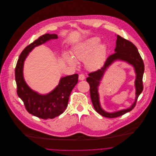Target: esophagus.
Wrapping results in <instances>:
<instances>
[{
    "instance_id": "esophagus-1",
    "label": "esophagus",
    "mask_w": 156,
    "mask_h": 156,
    "mask_svg": "<svg viewBox=\"0 0 156 156\" xmlns=\"http://www.w3.org/2000/svg\"><path fill=\"white\" fill-rule=\"evenodd\" d=\"M79 79L80 80H84V79H85V75L83 74H79Z\"/></svg>"
}]
</instances>
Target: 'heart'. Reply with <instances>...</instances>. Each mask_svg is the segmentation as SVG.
Here are the masks:
<instances>
[{
	"instance_id": "obj_1",
	"label": "heart",
	"mask_w": 156,
	"mask_h": 156,
	"mask_svg": "<svg viewBox=\"0 0 156 156\" xmlns=\"http://www.w3.org/2000/svg\"><path fill=\"white\" fill-rule=\"evenodd\" d=\"M100 42L101 39L98 37L85 40L74 47L72 51L73 57L80 61L86 60L85 65L90 69L100 68L105 63L108 52L106 45ZM73 58L68 55H65L66 61L70 65L77 66V61Z\"/></svg>"
}]
</instances>
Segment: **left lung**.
Listing matches in <instances>:
<instances>
[{
	"instance_id": "8db88e82",
	"label": "left lung",
	"mask_w": 156,
	"mask_h": 156,
	"mask_svg": "<svg viewBox=\"0 0 156 156\" xmlns=\"http://www.w3.org/2000/svg\"><path fill=\"white\" fill-rule=\"evenodd\" d=\"M114 50L115 53L107 58L104 66L100 69L89 73L88 77L87 78V81L90 85V97L93 107L98 114L108 118L119 117L131 111L136 106L138 98L143 90V77L144 71V65L136 46L130 41L117 35L116 47ZM118 59L126 61L133 66L135 69L136 73L135 82L136 97L134 103L130 108L110 113L104 111L101 107L98 93V86L106 69L114 61Z\"/></svg>"
}]
</instances>
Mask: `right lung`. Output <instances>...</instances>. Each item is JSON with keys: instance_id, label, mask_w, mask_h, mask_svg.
<instances>
[{"instance_id": "1", "label": "right lung", "mask_w": 156, "mask_h": 156, "mask_svg": "<svg viewBox=\"0 0 156 156\" xmlns=\"http://www.w3.org/2000/svg\"><path fill=\"white\" fill-rule=\"evenodd\" d=\"M58 39L56 34H45L27 45L20 54L15 68V80L18 96L23 101L27 111L43 119H53L63 113L68 106L71 93L78 82V74L61 77L58 85L47 95L33 90L23 77L24 62L29 52L49 40Z\"/></svg>"}]
</instances>
